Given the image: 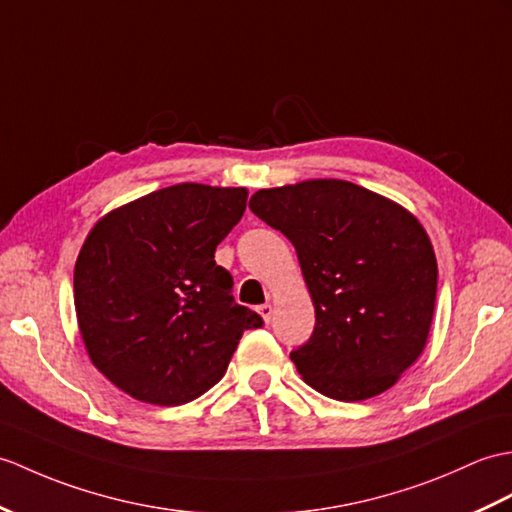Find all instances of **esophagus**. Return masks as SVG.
Returning a JSON list of instances; mask_svg holds the SVG:
<instances>
[{"mask_svg":"<svg viewBox=\"0 0 512 512\" xmlns=\"http://www.w3.org/2000/svg\"><path fill=\"white\" fill-rule=\"evenodd\" d=\"M257 314L266 320V323H270V318H272V305L270 303H264V305H259L257 307Z\"/></svg>","mask_w":512,"mask_h":512,"instance_id":"1","label":"esophagus"}]
</instances>
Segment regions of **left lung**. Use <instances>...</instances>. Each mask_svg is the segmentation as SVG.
Returning <instances> with one entry per match:
<instances>
[{
	"instance_id": "1",
	"label": "left lung",
	"mask_w": 512,
	"mask_h": 512,
	"mask_svg": "<svg viewBox=\"0 0 512 512\" xmlns=\"http://www.w3.org/2000/svg\"><path fill=\"white\" fill-rule=\"evenodd\" d=\"M248 207L296 248L316 325L290 353L320 395L362 401L397 384L432 327L438 266L421 222L338 178L259 189Z\"/></svg>"
}]
</instances>
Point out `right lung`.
<instances>
[{"mask_svg":"<svg viewBox=\"0 0 512 512\" xmlns=\"http://www.w3.org/2000/svg\"><path fill=\"white\" fill-rule=\"evenodd\" d=\"M244 187L181 183L106 213L74 268L82 342L126 395L181 406L216 386L246 329L216 246L244 216Z\"/></svg>","mask_w":512,"mask_h":512,"instance_id":"1","label":"right lung"}]
</instances>
